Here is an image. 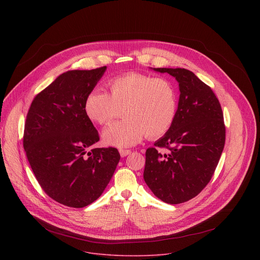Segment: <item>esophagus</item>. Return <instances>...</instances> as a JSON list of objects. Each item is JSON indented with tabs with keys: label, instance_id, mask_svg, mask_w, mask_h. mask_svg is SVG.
<instances>
[{
	"label": "esophagus",
	"instance_id": "1",
	"mask_svg": "<svg viewBox=\"0 0 260 260\" xmlns=\"http://www.w3.org/2000/svg\"><path fill=\"white\" fill-rule=\"evenodd\" d=\"M119 153H120V155H121L122 157H125L126 155L131 154L132 151L128 150V149H120V150H119Z\"/></svg>",
	"mask_w": 260,
	"mask_h": 260
}]
</instances>
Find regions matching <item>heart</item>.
I'll use <instances>...</instances> for the list:
<instances>
[{"instance_id": "obj_1", "label": "heart", "mask_w": 260, "mask_h": 260, "mask_svg": "<svg viewBox=\"0 0 260 260\" xmlns=\"http://www.w3.org/2000/svg\"><path fill=\"white\" fill-rule=\"evenodd\" d=\"M109 93L95 90L84 103L87 117L107 125L120 115L122 119L103 133L104 142L118 148L132 147L146 136L157 139L172 127L178 111V93L165 77L142 73H126L109 80Z\"/></svg>"}]
</instances>
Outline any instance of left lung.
I'll use <instances>...</instances> for the list:
<instances>
[{
    "mask_svg": "<svg viewBox=\"0 0 260 260\" xmlns=\"http://www.w3.org/2000/svg\"><path fill=\"white\" fill-rule=\"evenodd\" d=\"M154 70L174 76L181 93L172 127L146 150L144 180L159 200L177 205L197 197L210 182L224 148L225 124L214 91L192 72Z\"/></svg>",
    "mask_w": 260,
    "mask_h": 260,
    "instance_id": "left-lung-1",
    "label": "left lung"
}]
</instances>
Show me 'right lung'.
<instances>
[{
	"mask_svg": "<svg viewBox=\"0 0 260 260\" xmlns=\"http://www.w3.org/2000/svg\"><path fill=\"white\" fill-rule=\"evenodd\" d=\"M107 67L68 71L37 94L24 122L23 148L44 192L70 208L98 200L119 162L116 148H92L100 136L84 111Z\"/></svg>",
	"mask_w": 260,
	"mask_h": 260,
	"instance_id": "1",
	"label": "right lung"
}]
</instances>
